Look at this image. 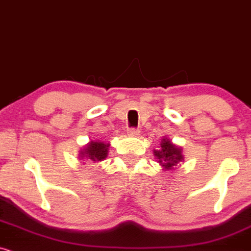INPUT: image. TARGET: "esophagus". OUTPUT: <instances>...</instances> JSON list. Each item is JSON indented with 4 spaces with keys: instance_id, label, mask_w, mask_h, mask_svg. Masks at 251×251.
Instances as JSON below:
<instances>
[{
    "instance_id": "esophagus-1",
    "label": "esophagus",
    "mask_w": 251,
    "mask_h": 251,
    "mask_svg": "<svg viewBox=\"0 0 251 251\" xmlns=\"http://www.w3.org/2000/svg\"><path fill=\"white\" fill-rule=\"evenodd\" d=\"M128 135L129 136H137V135H140V130H138V129H136V128H129L128 129Z\"/></svg>"
}]
</instances>
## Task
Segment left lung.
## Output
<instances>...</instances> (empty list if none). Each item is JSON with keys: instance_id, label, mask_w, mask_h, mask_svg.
<instances>
[{"instance_id": "8db88e82", "label": "left lung", "mask_w": 251, "mask_h": 251, "mask_svg": "<svg viewBox=\"0 0 251 251\" xmlns=\"http://www.w3.org/2000/svg\"><path fill=\"white\" fill-rule=\"evenodd\" d=\"M153 153L158 159V163L163 166V170H171L179 162L184 160L180 148L171 143L169 138H163L160 149L153 150Z\"/></svg>"}]
</instances>
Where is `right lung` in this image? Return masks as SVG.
Here are the masks:
<instances>
[{
  "label": "right lung",
  "mask_w": 251,
  "mask_h": 251,
  "mask_svg": "<svg viewBox=\"0 0 251 251\" xmlns=\"http://www.w3.org/2000/svg\"><path fill=\"white\" fill-rule=\"evenodd\" d=\"M109 143H103L101 141H91L83 149L80 151V158L89 159L91 162L98 163L103 160L108 156Z\"/></svg>",
  "instance_id": "obj_1"
}]
</instances>
